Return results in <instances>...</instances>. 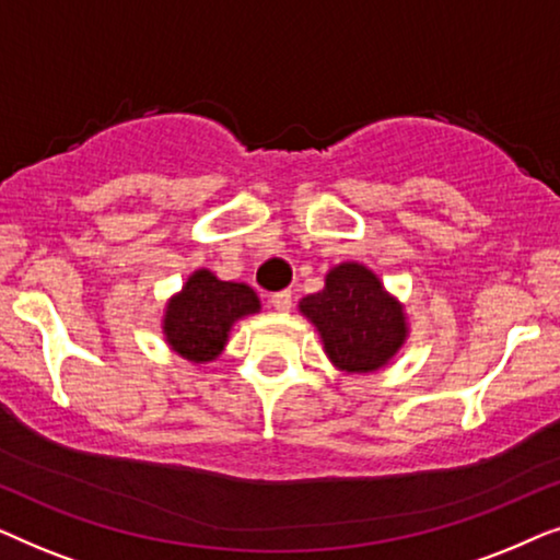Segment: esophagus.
Returning <instances> with one entry per match:
<instances>
[{
  "label": "esophagus",
  "instance_id": "obj_1",
  "mask_svg": "<svg viewBox=\"0 0 560 560\" xmlns=\"http://www.w3.org/2000/svg\"><path fill=\"white\" fill-rule=\"evenodd\" d=\"M270 303L275 311H290V305H293V293H290V290H280V293H275L270 298Z\"/></svg>",
  "mask_w": 560,
  "mask_h": 560
}]
</instances>
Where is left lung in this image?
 Here are the masks:
<instances>
[{
	"label": "left lung",
	"mask_w": 560,
	"mask_h": 560,
	"mask_svg": "<svg viewBox=\"0 0 560 560\" xmlns=\"http://www.w3.org/2000/svg\"><path fill=\"white\" fill-rule=\"evenodd\" d=\"M301 313L318 328L331 362L343 372H377L402 347V305L385 293L364 265L341 262L326 275V288L305 295Z\"/></svg>",
	"instance_id": "8db88e82"
}]
</instances>
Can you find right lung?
<instances>
[{"mask_svg":"<svg viewBox=\"0 0 560 560\" xmlns=\"http://www.w3.org/2000/svg\"><path fill=\"white\" fill-rule=\"evenodd\" d=\"M257 311L259 298L249 285L198 270L167 303L163 334L173 351L188 362H211L221 354L236 320Z\"/></svg>","mask_w":560,"mask_h":560,"instance_id":"add662e5","label":"right lung"}]
</instances>
